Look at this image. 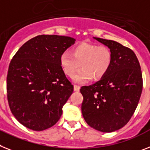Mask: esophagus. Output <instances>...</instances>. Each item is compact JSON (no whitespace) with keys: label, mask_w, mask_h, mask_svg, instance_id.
I'll return each mask as SVG.
<instances>
[{"label":"esophagus","mask_w":150,"mask_h":150,"mask_svg":"<svg viewBox=\"0 0 150 150\" xmlns=\"http://www.w3.org/2000/svg\"><path fill=\"white\" fill-rule=\"evenodd\" d=\"M74 91H77V92L79 91H80V86L76 85H74Z\"/></svg>","instance_id":"esophagus-1"}]
</instances>
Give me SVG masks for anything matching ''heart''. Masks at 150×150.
Segmentation results:
<instances>
[{
	"label": "heart",
	"mask_w": 150,
	"mask_h": 150,
	"mask_svg": "<svg viewBox=\"0 0 150 150\" xmlns=\"http://www.w3.org/2000/svg\"><path fill=\"white\" fill-rule=\"evenodd\" d=\"M112 63L111 50L106 46L81 42L72 48L71 53L64 52L60 55L59 64L65 75L71 77L80 67H82L74 76L77 83H84L92 78L99 80L106 75Z\"/></svg>",
	"instance_id": "1"
}]
</instances>
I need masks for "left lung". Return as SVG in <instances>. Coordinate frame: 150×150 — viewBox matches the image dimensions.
Instances as JSON below:
<instances>
[{"label": "left lung", "instance_id": "obj_1", "mask_svg": "<svg viewBox=\"0 0 150 150\" xmlns=\"http://www.w3.org/2000/svg\"><path fill=\"white\" fill-rule=\"evenodd\" d=\"M112 52L109 71L100 81L80 89L81 112L91 127L104 133L122 128L135 111L143 90V77L137 56L113 40L94 37Z\"/></svg>", "mask_w": 150, "mask_h": 150}]
</instances>
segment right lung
<instances>
[{
  "label": "right lung",
  "instance_id": "add662e5",
  "mask_svg": "<svg viewBox=\"0 0 150 150\" xmlns=\"http://www.w3.org/2000/svg\"><path fill=\"white\" fill-rule=\"evenodd\" d=\"M69 36L40 35L25 42L9 65V107L21 124L42 131L56 124L73 92L59 64L62 52L75 43Z\"/></svg>",
  "mask_w": 150,
  "mask_h": 150
}]
</instances>
